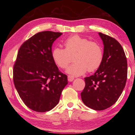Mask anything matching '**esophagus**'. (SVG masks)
Here are the masks:
<instances>
[{
	"label": "esophagus",
	"mask_w": 135,
	"mask_h": 135,
	"mask_svg": "<svg viewBox=\"0 0 135 135\" xmlns=\"http://www.w3.org/2000/svg\"><path fill=\"white\" fill-rule=\"evenodd\" d=\"M74 77L72 75H68V80L69 81H72L74 80Z\"/></svg>",
	"instance_id": "esophagus-1"
}]
</instances>
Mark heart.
Returning <instances> with one entry per match:
<instances>
[{"label": "heart", "mask_w": 135, "mask_h": 135, "mask_svg": "<svg viewBox=\"0 0 135 135\" xmlns=\"http://www.w3.org/2000/svg\"><path fill=\"white\" fill-rule=\"evenodd\" d=\"M65 49L55 47L52 56L55 63L59 68H66L73 60L75 62L67 68V72L80 76L88 70L93 72L99 68L103 60V51L99 43L90 41L78 35L68 37L64 42Z\"/></svg>", "instance_id": "b5f03b06"}]
</instances>
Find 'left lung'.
Returning <instances> with one entry per match:
<instances>
[{"label":"left lung","instance_id":"obj_1","mask_svg":"<svg viewBox=\"0 0 135 135\" xmlns=\"http://www.w3.org/2000/svg\"><path fill=\"white\" fill-rule=\"evenodd\" d=\"M104 49L102 62L92 76L85 77L82 101L95 110H104L117 102L127 77V62L122 45L111 36L99 33Z\"/></svg>","mask_w":135,"mask_h":135}]
</instances>
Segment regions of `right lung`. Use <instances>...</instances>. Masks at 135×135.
Masks as SVG:
<instances>
[{
	"label": "right lung",
	"instance_id": "1",
	"mask_svg": "<svg viewBox=\"0 0 135 135\" xmlns=\"http://www.w3.org/2000/svg\"><path fill=\"white\" fill-rule=\"evenodd\" d=\"M62 33H36L22 43L13 69V80L20 98L32 110L43 113L59 102L67 76L59 70L52 56V46Z\"/></svg>",
	"mask_w": 135,
	"mask_h": 135
}]
</instances>
